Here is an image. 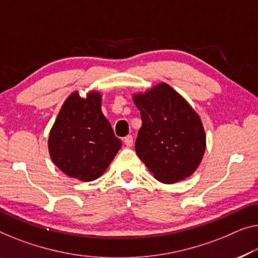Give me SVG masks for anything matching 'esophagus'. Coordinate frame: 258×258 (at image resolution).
I'll list each match as a JSON object with an SVG mask.
<instances>
[{"instance_id": "34e87169", "label": "esophagus", "mask_w": 258, "mask_h": 258, "mask_svg": "<svg viewBox=\"0 0 258 258\" xmlns=\"http://www.w3.org/2000/svg\"><path fill=\"white\" fill-rule=\"evenodd\" d=\"M124 144L127 146V147H132L133 145V137L132 136H127L124 138Z\"/></svg>"}]
</instances>
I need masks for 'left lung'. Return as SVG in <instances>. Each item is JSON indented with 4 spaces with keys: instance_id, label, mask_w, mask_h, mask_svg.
<instances>
[{
    "instance_id": "8db88e82",
    "label": "left lung",
    "mask_w": 258,
    "mask_h": 258,
    "mask_svg": "<svg viewBox=\"0 0 258 258\" xmlns=\"http://www.w3.org/2000/svg\"><path fill=\"white\" fill-rule=\"evenodd\" d=\"M142 126L136 152L154 177L172 184L189 177L206 148L203 122L192 106L167 83L133 96Z\"/></svg>"
}]
</instances>
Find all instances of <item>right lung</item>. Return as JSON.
Instances as JSON below:
<instances>
[{"label": "right lung", "instance_id": "obj_1", "mask_svg": "<svg viewBox=\"0 0 258 258\" xmlns=\"http://www.w3.org/2000/svg\"><path fill=\"white\" fill-rule=\"evenodd\" d=\"M102 95L86 98L74 91L61 106L48 137L53 163L72 178L91 182L101 177L121 147L101 109Z\"/></svg>", "mask_w": 258, "mask_h": 258}]
</instances>
